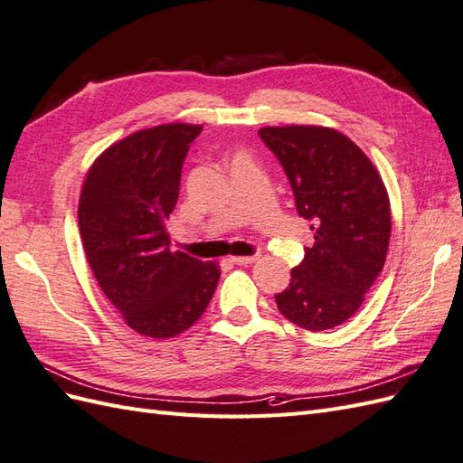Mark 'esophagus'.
<instances>
[{
	"mask_svg": "<svg viewBox=\"0 0 463 463\" xmlns=\"http://www.w3.org/2000/svg\"><path fill=\"white\" fill-rule=\"evenodd\" d=\"M258 258H260V256L254 254V256H234V258H231V260H232L234 264H239V266H248V264H254Z\"/></svg>",
	"mask_w": 463,
	"mask_h": 463,
	"instance_id": "obj_1",
	"label": "esophagus"
}]
</instances>
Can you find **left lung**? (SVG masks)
Segmentation results:
<instances>
[{
	"mask_svg": "<svg viewBox=\"0 0 463 463\" xmlns=\"http://www.w3.org/2000/svg\"><path fill=\"white\" fill-rule=\"evenodd\" d=\"M264 145L286 172L315 244L276 295L279 313L301 328L328 330L360 309L383 269L391 213L382 175L354 142L326 127H266Z\"/></svg>",
	"mask_w": 463,
	"mask_h": 463,
	"instance_id": "1",
	"label": "left lung"
}]
</instances>
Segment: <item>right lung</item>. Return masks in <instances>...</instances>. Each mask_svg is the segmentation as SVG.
Wrapping results in <instances>:
<instances>
[{
	"label": "right lung",
	"mask_w": 463,
	"mask_h": 463,
	"mask_svg": "<svg viewBox=\"0 0 463 463\" xmlns=\"http://www.w3.org/2000/svg\"><path fill=\"white\" fill-rule=\"evenodd\" d=\"M197 125H160L123 138L91 165L78 222L105 298L142 336L170 338L205 313L221 271L170 250L165 222Z\"/></svg>",
	"instance_id": "right-lung-1"
}]
</instances>
